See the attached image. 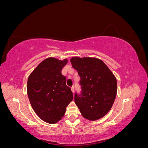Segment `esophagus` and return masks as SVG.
<instances>
[{
	"label": "esophagus",
	"instance_id": "obj_1",
	"mask_svg": "<svg viewBox=\"0 0 148 148\" xmlns=\"http://www.w3.org/2000/svg\"><path fill=\"white\" fill-rule=\"evenodd\" d=\"M71 91H72V92H73V93L74 92V91H75L74 86H71Z\"/></svg>",
	"mask_w": 148,
	"mask_h": 148
}]
</instances>
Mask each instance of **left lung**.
<instances>
[{
	"label": "left lung",
	"mask_w": 148,
	"mask_h": 148,
	"mask_svg": "<svg viewBox=\"0 0 148 148\" xmlns=\"http://www.w3.org/2000/svg\"><path fill=\"white\" fill-rule=\"evenodd\" d=\"M72 67L80 77L82 91L75 94V104L85 119L96 120L110 110L117 95V80L101 60L96 58H71Z\"/></svg>",
	"instance_id": "obj_1"
}]
</instances>
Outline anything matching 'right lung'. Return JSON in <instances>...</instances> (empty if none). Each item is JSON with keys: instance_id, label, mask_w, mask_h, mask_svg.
<instances>
[{"instance_id": "right-lung-1", "label": "right lung", "mask_w": 148, "mask_h": 148, "mask_svg": "<svg viewBox=\"0 0 148 148\" xmlns=\"http://www.w3.org/2000/svg\"><path fill=\"white\" fill-rule=\"evenodd\" d=\"M67 62L48 58L38 65L28 79L30 104L38 117L49 123H55L63 117L66 107L73 100V93L62 74Z\"/></svg>"}]
</instances>
